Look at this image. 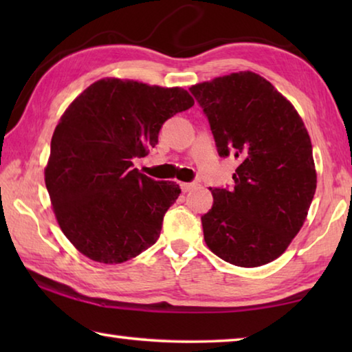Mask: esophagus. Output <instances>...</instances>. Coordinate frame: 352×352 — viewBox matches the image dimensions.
I'll return each mask as SVG.
<instances>
[{"label": "esophagus", "instance_id": "1", "mask_svg": "<svg viewBox=\"0 0 352 352\" xmlns=\"http://www.w3.org/2000/svg\"><path fill=\"white\" fill-rule=\"evenodd\" d=\"M180 188L183 192H189L190 189L195 188V183H180Z\"/></svg>", "mask_w": 352, "mask_h": 352}]
</instances>
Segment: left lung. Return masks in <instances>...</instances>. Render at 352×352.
<instances>
[{
	"label": "left lung",
	"mask_w": 352,
	"mask_h": 352,
	"mask_svg": "<svg viewBox=\"0 0 352 352\" xmlns=\"http://www.w3.org/2000/svg\"><path fill=\"white\" fill-rule=\"evenodd\" d=\"M189 91L208 118L219 157L239 162L233 188L211 189L212 208L201 216L206 245L233 265L269 264L298 234L317 189L305 124L294 105L252 71Z\"/></svg>",
	"instance_id": "left-lung-1"
}]
</instances>
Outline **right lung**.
<instances>
[{
    "mask_svg": "<svg viewBox=\"0 0 352 352\" xmlns=\"http://www.w3.org/2000/svg\"><path fill=\"white\" fill-rule=\"evenodd\" d=\"M183 88L94 82L68 107L51 140L45 183L63 234L82 254L121 264L153 245L182 189L133 169L163 124L190 109Z\"/></svg>",
    "mask_w": 352,
    "mask_h": 352,
    "instance_id": "obj_1",
    "label": "right lung"
}]
</instances>
